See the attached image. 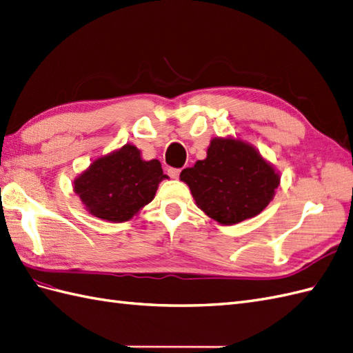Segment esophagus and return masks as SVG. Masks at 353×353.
<instances>
[{
	"label": "esophagus",
	"instance_id": "1",
	"mask_svg": "<svg viewBox=\"0 0 353 353\" xmlns=\"http://www.w3.org/2000/svg\"><path fill=\"white\" fill-rule=\"evenodd\" d=\"M179 174H181V169H176V168H169V169H168V175H169L170 178L176 179V178H179Z\"/></svg>",
	"mask_w": 353,
	"mask_h": 353
}]
</instances>
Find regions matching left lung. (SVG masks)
I'll return each instance as SVG.
<instances>
[{"mask_svg":"<svg viewBox=\"0 0 353 353\" xmlns=\"http://www.w3.org/2000/svg\"><path fill=\"white\" fill-rule=\"evenodd\" d=\"M197 206L221 225H235L265 210L280 178L241 141L212 139L205 160L181 172Z\"/></svg>","mask_w":353,"mask_h":353,"instance_id":"8db88e82","label":"left lung"}]
</instances>
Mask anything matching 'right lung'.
Returning <instances> with one entry per match:
<instances>
[{
    "mask_svg": "<svg viewBox=\"0 0 353 353\" xmlns=\"http://www.w3.org/2000/svg\"><path fill=\"white\" fill-rule=\"evenodd\" d=\"M163 178L166 175L159 160L143 161L139 150L124 145L94 161L74 181V192L92 216L119 223L130 220L154 199Z\"/></svg>",
    "mask_w": 353,
    "mask_h": 353,
    "instance_id": "right-lung-1",
    "label": "right lung"
}]
</instances>
